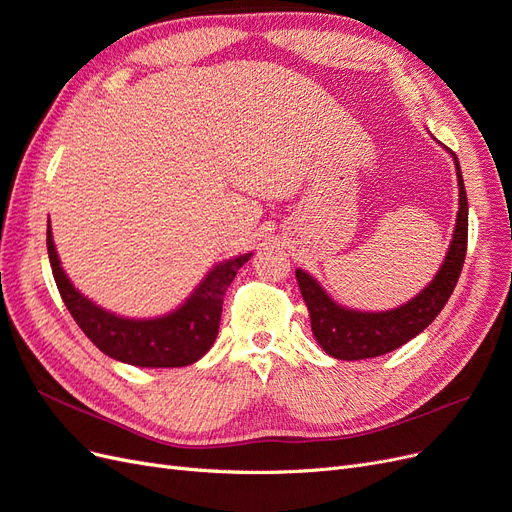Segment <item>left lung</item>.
Masks as SVG:
<instances>
[{"label":"left lung","mask_w":512,"mask_h":512,"mask_svg":"<svg viewBox=\"0 0 512 512\" xmlns=\"http://www.w3.org/2000/svg\"><path fill=\"white\" fill-rule=\"evenodd\" d=\"M453 158L459 181L455 235L451 247H448L444 265L418 297L406 305L391 309V312H354V309L339 307L335 301H331L329 294L318 286L312 275H307L301 269L294 271L309 309V318H312L314 337L318 339L322 350L335 356V359H371V356H380L404 346L412 337L425 331L442 312L446 301L451 299L468 250V196L455 153Z\"/></svg>","instance_id":"8db88e82"}]
</instances>
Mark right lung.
<instances>
[{
  "instance_id": "obj_1",
  "label": "right lung",
  "mask_w": 512,
  "mask_h": 512,
  "mask_svg": "<svg viewBox=\"0 0 512 512\" xmlns=\"http://www.w3.org/2000/svg\"><path fill=\"white\" fill-rule=\"evenodd\" d=\"M46 250L61 299L81 331L111 359L136 367H183L205 356L218 337L224 294L252 256L245 254L215 267L177 312L156 320H128L104 312L70 284L59 267L51 228H46Z\"/></svg>"
}]
</instances>
